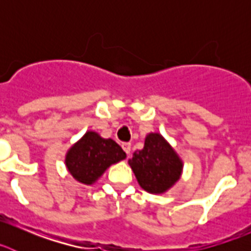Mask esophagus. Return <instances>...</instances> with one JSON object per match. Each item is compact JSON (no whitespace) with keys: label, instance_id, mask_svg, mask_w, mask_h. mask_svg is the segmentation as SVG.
<instances>
[{"label":"esophagus","instance_id":"esophagus-1","mask_svg":"<svg viewBox=\"0 0 251 251\" xmlns=\"http://www.w3.org/2000/svg\"><path fill=\"white\" fill-rule=\"evenodd\" d=\"M122 148H123V151L127 153V154H129V153H130V143L124 142V143H122Z\"/></svg>","mask_w":251,"mask_h":251}]
</instances>
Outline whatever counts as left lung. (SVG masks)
Here are the masks:
<instances>
[{"label":"left lung","instance_id":"left-lung-1","mask_svg":"<svg viewBox=\"0 0 251 251\" xmlns=\"http://www.w3.org/2000/svg\"><path fill=\"white\" fill-rule=\"evenodd\" d=\"M139 186L151 194H163L178 181L182 161L163 137L150 133L145 147L128 161Z\"/></svg>","mask_w":251,"mask_h":251}]
</instances>
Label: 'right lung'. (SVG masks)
Returning a JSON list of instances; mask_svg holds the SVG:
<instances>
[{
	"mask_svg": "<svg viewBox=\"0 0 251 251\" xmlns=\"http://www.w3.org/2000/svg\"><path fill=\"white\" fill-rule=\"evenodd\" d=\"M124 158L126 152L113 139L101 138L95 132H86L66 153L65 163L76 181L92 185L110 165Z\"/></svg>",
	"mask_w": 251,
	"mask_h": 251,
	"instance_id": "right-lung-1",
	"label": "right lung"
}]
</instances>
